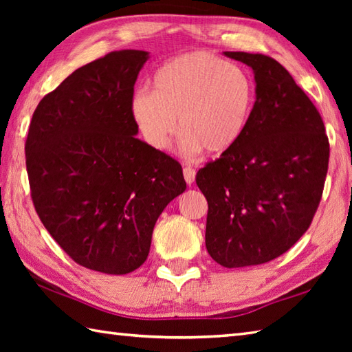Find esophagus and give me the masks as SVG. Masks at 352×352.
Instances as JSON below:
<instances>
[{
    "mask_svg": "<svg viewBox=\"0 0 352 352\" xmlns=\"http://www.w3.org/2000/svg\"><path fill=\"white\" fill-rule=\"evenodd\" d=\"M183 174H184V180H186V183H188L189 186L195 182V169L193 168H190V166H188V168H184L183 169Z\"/></svg>",
    "mask_w": 352,
    "mask_h": 352,
    "instance_id": "34e87169",
    "label": "esophagus"
}]
</instances>
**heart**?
I'll return each instance as SVG.
<instances>
[{"mask_svg": "<svg viewBox=\"0 0 352 352\" xmlns=\"http://www.w3.org/2000/svg\"><path fill=\"white\" fill-rule=\"evenodd\" d=\"M153 86L154 92L133 96L131 115L144 139L160 151L170 145L178 118L186 153H227L242 139L256 106V86L248 74L208 51L166 62Z\"/></svg>", "mask_w": 352, "mask_h": 352, "instance_id": "heart-1", "label": "heart"}]
</instances>
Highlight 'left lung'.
Wrapping results in <instances>:
<instances>
[{
  "mask_svg": "<svg viewBox=\"0 0 352 352\" xmlns=\"http://www.w3.org/2000/svg\"><path fill=\"white\" fill-rule=\"evenodd\" d=\"M256 78V106L242 139L197 174L208 204L206 246L226 267L271 261L307 231L330 159L315 104L274 58L226 51Z\"/></svg>",
  "mask_w": 352,
  "mask_h": 352,
  "instance_id": "obj_1",
  "label": "left lung"
}]
</instances>
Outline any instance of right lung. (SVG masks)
Segmentation results:
<instances>
[{
  "label": "right lung",
  "mask_w": 352,
  "mask_h": 352,
  "mask_svg": "<svg viewBox=\"0 0 352 352\" xmlns=\"http://www.w3.org/2000/svg\"><path fill=\"white\" fill-rule=\"evenodd\" d=\"M146 51L81 66L37 104L25 140L36 213L92 271L124 275L148 257L163 208L186 189L182 164L136 138L134 83Z\"/></svg>",
  "instance_id": "right-lung-1"
}]
</instances>
